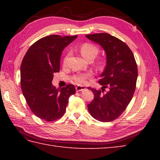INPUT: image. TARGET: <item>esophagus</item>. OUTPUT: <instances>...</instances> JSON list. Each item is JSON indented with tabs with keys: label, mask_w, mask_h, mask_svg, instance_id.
I'll list each match as a JSON object with an SVG mask.
<instances>
[{
	"label": "esophagus",
	"mask_w": 160,
	"mask_h": 160,
	"mask_svg": "<svg viewBox=\"0 0 160 160\" xmlns=\"http://www.w3.org/2000/svg\"><path fill=\"white\" fill-rule=\"evenodd\" d=\"M76 89L77 92H78V91H83L85 89V87H84V86H76Z\"/></svg>",
	"instance_id": "34e87169"
}]
</instances>
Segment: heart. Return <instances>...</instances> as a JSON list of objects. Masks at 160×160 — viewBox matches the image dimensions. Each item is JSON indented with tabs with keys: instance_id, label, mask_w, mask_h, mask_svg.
<instances>
[{
	"instance_id": "heart-1",
	"label": "heart",
	"mask_w": 160,
	"mask_h": 160,
	"mask_svg": "<svg viewBox=\"0 0 160 160\" xmlns=\"http://www.w3.org/2000/svg\"><path fill=\"white\" fill-rule=\"evenodd\" d=\"M80 52L81 54H82V56L87 60H89L91 58L93 59L94 58L98 55V52H99V49H98V47L96 45H95L94 44L90 42H84L80 47ZM69 57V53H67L63 60L64 64H66L67 63ZM96 64L99 69H102L104 67L105 64H106V60H105V58L103 57L100 58L97 60ZM91 76H92V73L91 72L77 74L73 78V80L75 83H76L78 84H85L87 82V78H90Z\"/></svg>"
}]
</instances>
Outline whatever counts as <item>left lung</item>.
Here are the masks:
<instances>
[{
  "label": "left lung",
  "instance_id": "left-lung-1",
  "mask_svg": "<svg viewBox=\"0 0 160 160\" xmlns=\"http://www.w3.org/2000/svg\"><path fill=\"white\" fill-rule=\"evenodd\" d=\"M86 37L100 45L107 54V65L99 80L103 88H88L94 94L88 110L97 120L113 121L125 111L133 96L138 75L136 61L127 44L116 37L107 33Z\"/></svg>",
  "mask_w": 160,
  "mask_h": 160
}]
</instances>
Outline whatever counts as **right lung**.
<instances>
[{
  "mask_svg": "<svg viewBox=\"0 0 160 160\" xmlns=\"http://www.w3.org/2000/svg\"><path fill=\"white\" fill-rule=\"evenodd\" d=\"M78 37L51 35L29 47L20 67V85L32 113L47 122L64 115L70 96L76 93L73 84L56 89L52 84L53 74L60 71L62 52Z\"/></svg>",
  "mask_w": 160,
  "mask_h": 160,
  "instance_id": "right-lung-1",
  "label": "right lung"
}]
</instances>
